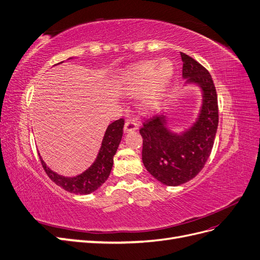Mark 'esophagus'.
Listing matches in <instances>:
<instances>
[{
	"label": "esophagus",
	"instance_id": "esophagus-1",
	"mask_svg": "<svg viewBox=\"0 0 260 260\" xmlns=\"http://www.w3.org/2000/svg\"><path fill=\"white\" fill-rule=\"evenodd\" d=\"M138 122L135 119H127L124 123V131L129 132V131H135L138 129Z\"/></svg>",
	"mask_w": 260,
	"mask_h": 260
}]
</instances>
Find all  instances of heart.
<instances>
[{"label":"heart","instance_id":"obj_1","mask_svg":"<svg viewBox=\"0 0 260 260\" xmlns=\"http://www.w3.org/2000/svg\"><path fill=\"white\" fill-rule=\"evenodd\" d=\"M172 75L170 62L164 60L156 66L155 61H145L130 68L123 78V90L131 95L145 90L144 105L154 108L159 104L161 93Z\"/></svg>","mask_w":260,"mask_h":260}]
</instances>
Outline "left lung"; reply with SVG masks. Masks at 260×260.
I'll return each mask as SVG.
<instances>
[{"instance_id": "1", "label": "left lung", "mask_w": 260, "mask_h": 260, "mask_svg": "<svg viewBox=\"0 0 260 260\" xmlns=\"http://www.w3.org/2000/svg\"><path fill=\"white\" fill-rule=\"evenodd\" d=\"M182 76L201 85L204 102L199 120L182 136L166 129V119L156 115L144 120L142 160L146 170L162 184L177 186L193 179L209 158L218 128V99L208 70L188 55L180 53Z\"/></svg>"}]
</instances>
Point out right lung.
I'll return each instance as SVG.
<instances>
[{"label": "right lung", "instance_id": "right-lung-1", "mask_svg": "<svg viewBox=\"0 0 260 260\" xmlns=\"http://www.w3.org/2000/svg\"><path fill=\"white\" fill-rule=\"evenodd\" d=\"M123 124L124 120L120 118V119L108 125L96 160L94 161V164L88 170L82 172L81 175L73 178L59 176L55 174L49 167H46V165L40 157L41 165L45 174L49 176L54 183H56L70 193L90 194L98 190L107 180L109 174H111L114 164V156L122 138Z\"/></svg>", "mask_w": 260, "mask_h": 260}]
</instances>
